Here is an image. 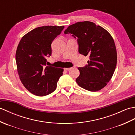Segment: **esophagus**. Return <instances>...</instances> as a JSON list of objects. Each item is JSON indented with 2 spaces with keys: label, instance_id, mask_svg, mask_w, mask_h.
Segmentation results:
<instances>
[{
  "label": "esophagus",
  "instance_id": "esophagus-1",
  "mask_svg": "<svg viewBox=\"0 0 135 135\" xmlns=\"http://www.w3.org/2000/svg\"><path fill=\"white\" fill-rule=\"evenodd\" d=\"M71 68H65V70H71Z\"/></svg>",
  "mask_w": 135,
  "mask_h": 135
}]
</instances>
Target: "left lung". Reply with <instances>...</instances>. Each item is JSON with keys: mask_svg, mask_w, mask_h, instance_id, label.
I'll return each mask as SVG.
<instances>
[{"mask_svg": "<svg viewBox=\"0 0 135 135\" xmlns=\"http://www.w3.org/2000/svg\"><path fill=\"white\" fill-rule=\"evenodd\" d=\"M64 33L70 34L77 39L79 52L89 58L87 65L78 68L80 76L76 83L86 90H100L112 79L117 65V51L112 36L102 27L90 21L70 25Z\"/></svg>", "mask_w": 135, "mask_h": 135, "instance_id": "1", "label": "left lung"}]
</instances>
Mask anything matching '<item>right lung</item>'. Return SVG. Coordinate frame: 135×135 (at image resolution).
<instances>
[{
	"label": "right lung",
	"instance_id": "obj_1",
	"mask_svg": "<svg viewBox=\"0 0 135 135\" xmlns=\"http://www.w3.org/2000/svg\"><path fill=\"white\" fill-rule=\"evenodd\" d=\"M64 26H46L33 29L23 36L18 46L17 71L23 86L32 94L43 97L55 90L64 69L47 66L51 55V43Z\"/></svg>",
	"mask_w": 135,
	"mask_h": 135
}]
</instances>
